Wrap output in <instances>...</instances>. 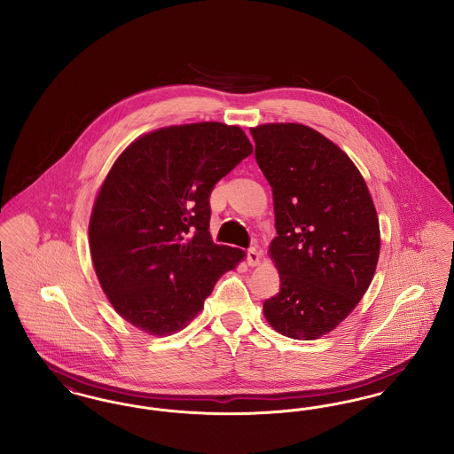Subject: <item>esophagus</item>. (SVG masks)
<instances>
[{"mask_svg": "<svg viewBox=\"0 0 454 454\" xmlns=\"http://www.w3.org/2000/svg\"><path fill=\"white\" fill-rule=\"evenodd\" d=\"M260 260H262V255H260V252L257 248H250V250L247 252V262H248L250 267H257V265H260Z\"/></svg>", "mask_w": 454, "mask_h": 454, "instance_id": "esophagus-1", "label": "esophagus"}]
</instances>
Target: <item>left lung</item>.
<instances>
[{"label":"left lung","mask_w":454,"mask_h":454,"mask_svg":"<svg viewBox=\"0 0 454 454\" xmlns=\"http://www.w3.org/2000/svg\"><path fill=\"white\" fill-rule=\"evenodd\" d=\"M274 194L269 257L281 291L263 317L281 335L317 340L363 300L380 259V221L354 161L318 130L294 122L252 128Z\"/></svg>","instance_id":"8db88e82"}]
</instances>
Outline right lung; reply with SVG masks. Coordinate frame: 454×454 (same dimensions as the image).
Returning <instances> with one entry per match:
<instances>
[{
  "instance_id": "right-lung-1",
  "label": "right lung",
  "mask_w": 454,
  "mask_h": 454,
  "mask_svg": "<svg viewBox=\"0 0 454 454\" xmlns=\"http://www.w3.org/2000/svg\"><path fill=\"white\" fill-rule=\"evenodd\" d=\"M254 146L239 126L194 122L134 139L108 170L88 243L114 309L154 337L180 332L245 252L216 245L209 195Z\"/></svg>"
}]
</instances>
